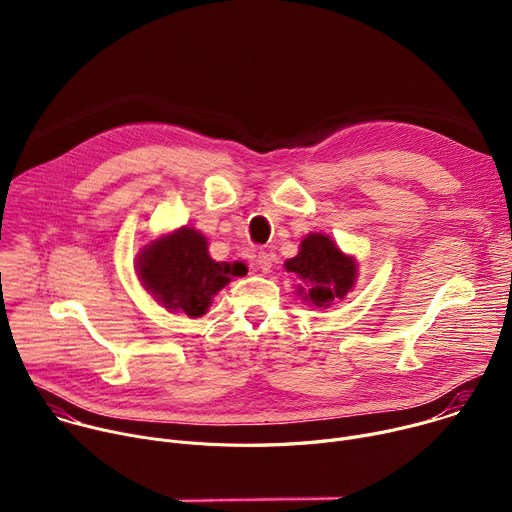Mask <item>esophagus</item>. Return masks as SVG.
Here are the masks:
<instances>
[{
    "label": "esophagus",
    "mask_w": 512,
    "mask_h": 512,
    "mask_svg": "<svg viewBox=\"0 0 512 512\" xmlns=\"http://www.w3.org/2000/svg\"><path fill=\"white\" fill-rule=\"evenodd\" d=\"M271 265H273V257L269 253H259L257 255V267L263 271V273H269L271 271Z\"/></svg>",
    "instance_id": "34e87169"
}]
</instances>
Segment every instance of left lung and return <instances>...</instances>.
Wrapping results in <instances>:
<instances>
[{"mask_svg":"<svg viewBox=\"0 0 512 512\" xmlns=\"http://www.w3.org/2000/svg\"><path fill=\"white\" fill-rule=\"evenodd\" d=\"M285 271L294 273L302 283L296 294L314 308H330L344 300L354 289L358 263L354 255L344 253L328 235L310 233L302 239L296 257L287 259Z\"/></svg>","mask_w":512,"mask_h":512,"instance_id":"obj_1","label":"left lung"}]
</instances>
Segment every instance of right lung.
Returning a JSON list of instances; mask_svg holds the SVG:
<instances>
[{
    "instance_id": "add662e5",
    "label": "right lung",
    "mask_w": 512,
    "mask_h": 512,
    "mask_svg": "<svg viewBox=\"0 0 512 512\" xmlns=\"http://www.w3.org/2000/svg\"><path fill=\"white\" fill-rule=\"evenodd\" d=\"M135 271L143 289L168 312L200 318L218 291L235 277L247 275V265L216 263L206 237L184 225L145 243L135 257Z\"/></svg>"
}]
</instances>
